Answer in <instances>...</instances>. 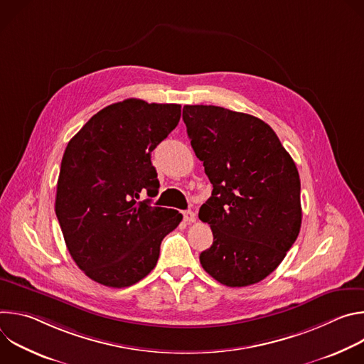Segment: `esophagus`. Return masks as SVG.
I'll list each match as a JSON object with an SVG mask.
<instances>
[{
  "label": "esophagus",
  "mask_w": 364,
  "mask_h": 364,
  "mask_svg": "<svg viewBox=\"0 0 364 364\" xmlns=\"http://www.w3.org/2000/svg\"><path fill=\"white\" fill-rule=\"evenodd\" d=\"M183 218H184V222L186 223H194L196 222V213L191 212V210H187L183 213Z\"/></svg>",
  "instance_id": "esophagus-1"
}]
</instances>
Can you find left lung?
Listing matches in <instances>:
<instances>
[{
  "instance_id": "left-lung-1",
  "label": "left lung",
  "mask_w": 364,
  "mask_h": 364,
  "mask_svg": "<svg viewBox=\"0 0 364 364\" xmlns=\"http://www.w3.org/2000/svg\"><path fill=\"white\" fill-rule=\"evenodd\" d=\"M183 119L197 159L213 184L198 212L213 245L203 269L226 287L265 279L301 229L296 166L274 129L256 117L213 105H186Z\"/></svg>"
}]
</instances>
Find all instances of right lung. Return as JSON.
I'll return each mask as SVG.
<instances>
[{"mask_svg":"<svg viewBox=\"0 0 364 364\" xmlns=\"http://www.w3.org/2000/svg\"><path fill=\"white\" fill-rule=\"evenodd\" d=\"M180 117L177 103L131 97L99 111L69 141L55 209L70 256L95 282L125 288L145 278L180 225L177 210L138 201L159 193L151 152Z\"/></svg>","mask_w":364,"mask_h":364,"instance_id":"add662e5","label":"right lung"}]
</instances>
